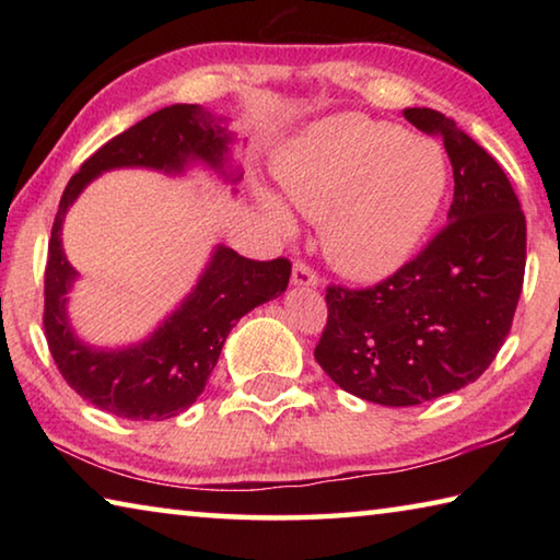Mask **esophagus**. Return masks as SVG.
<instances>
[{
    "label": "esophagus",
    "instance_id": "1",
    "mask_svg": "<svg viewBox=\"0 0 560 560\" xmlns=\"http://www.w3.org/2000/svg\"><path fill=\"white\" fill-rule=\"evenodd\" d=\"M291 283H293V287L316 289L320 281L316 277V271H311L303 261H296V264H293V271H291Z\"/></svg>",
    "mask_w": 560,
    "mask_h": 560
}]
</instances>
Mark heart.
<instances>
[{"label":"heart","mask_w":560,"mask_h":560,"mask_svg":"<svg viewBox=\"0 0 560 560\" xmlns=\"http://www.w3.org/2000/svg\"><path fill=\"white\" fill-rule=\"evenodd\" d=\"M287 200L320 222L330 267L350 281H381L420 249L442 210L450 170L428 138L393 122L343 113L320 120L273 163ZM283 230L293 222L277 197L259 195Z\"/></svg>","instance_id":"obj_1"}]
</instances>
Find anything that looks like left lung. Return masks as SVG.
I'll use <instances>...</instances> for the list:
<instances>
[{"label":"left lung","mask_w":560,"mask_h":560,"mask_svg":"<svg viewBox=\"0 0 560 560\" xmlns=\"http://www.w3.org/2000/svg\"><path fill=\"white\" fill-rule=\"evenodd\" d=\"M402 116L447 150V226L377 287H330L316 346L330 381L385 407L422 405L477 381L509 336L526 269V217L497 160L440 110Z\"/></svg>","instance_id":"left-lung-1"}]
</instances>
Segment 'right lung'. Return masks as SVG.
<instances>
[{"instance_id": "right-lung-1", "label": "right lung", "mask_w": 560, "mask_h": 560, "mask_svg": "<svg viewBox=\"0 0 560 560\" xmlns=\"http://www.w3.org/2000/svg\"><path fill=\"white\" fill-rule=\"evenodd\" d=\"M234 143L230 118L195 103H175L108 140L66 185L44 277V330L63 381L101 410L153 422L185 412L202 395L236 320L287 291L291 264L244 259L217 244L195 287L153 334L128 346H91L75 334L69 316V293L79 271L63 252L66 212L93 179L122 167L175 177L202 165L224 183H240Z\"/></svg>"}]
</instances>
